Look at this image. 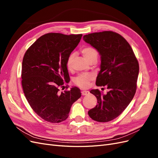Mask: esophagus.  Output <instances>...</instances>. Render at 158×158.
<instances>
[{
  "instance_id": "34e87169",
  "label": "esophagus",
  "mask_w": 158,
  "mask_h": 158,
  "mask_svg": "<svg viewBox=\"0 0 158 158\" xmlns=\"http://www.w3.org/2000/svg\"><path fill=\"white\" fill-rule=\"evenodd\" d=\"M81 93H82V95H88L89 94L88 91H82Z\"/></svg>"
}]
</instances>
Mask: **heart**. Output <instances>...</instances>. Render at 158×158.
<instances>
[{"label": "heart", "instance_id": "1", "mask_svg": "<svg viewBox=\"0 0 158 158\" xmlns=\"http://www.w3.org/2000/svg\"><path fill=\"white\" fill-rule=\"evenodd\" d=\"M83 56H84L85 59L87 61L89 60L92 58H97L98 56V52L95 49L92 48L91 47H85L83 48L81 51ZM74 54L71 53L67 61H66V66H67L68 69H71L72 64H73V61L74 58ZM93 79V75L91 74H83L79 75L78 77L75 78L74 82L76 84L79 85L80 87H82L83 88H88L89 82Z\"/></svg>", "mask_w": 158, "mask_h": 158}]
</instances>
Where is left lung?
Returning a JSON list of instances; mask_svg holds the SVG:
<instances>
[{"instance_id": "1", "label": "left lung", "mask_w": 158, "mask_h": 158, "mask_svg": "<svg viewBox=\"0 0 158 158\" xmlns=\"http://www.w3.org/2000/svg\"><path fill=\"white\" fill-rule=\"evenodd\" d=\"M84 41L98 51L101 58L96 85H106L109 92L103 94L98 89L90 93L98 104L88 111L98 122H108L120 115L136 93L139 64L131 45L118 33L106 31L85 35Z\"/></svg>"}]
</instances>
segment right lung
<instances>
[{"instance_id": "add662e5", "label": "right lung", "mask_w": 158, "mask_h": 158, "mask_svg": "<svg viewBox=\"0 0 158 158\" xmlns=\"http://www.w3.org/2000/svg\"><path fill=\"white\" fill-rule=\"evenodd\" d=\"M82 36L47 33L38 38L23 56V92L32 109L46 121L57 123L66 120L72 105L81 97L77 87L60 94L59 88L70 79L66 61Z\"/></svg>"}]
</instances>
